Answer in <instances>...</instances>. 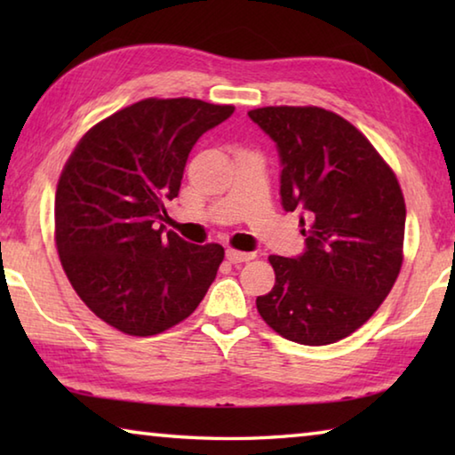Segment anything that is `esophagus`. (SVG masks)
<instances>
[{
	"mask_svg": "<svg viewBox=\"0 0 455 455\" xmlns=\"http://www.w3.org/2000/svg\"><path fill=\"white\" fill-rule=\"evenodd\" d=\"M255 257H257L255 252H241V251H235V249H227V259H228L233 265L246 263V260H252Z\"/></svg>",
	"mask_w": 455,
	"mask_h": 455,
	"instance_id": "obj_1",
	"label": "esophagus"
}]
</instances>
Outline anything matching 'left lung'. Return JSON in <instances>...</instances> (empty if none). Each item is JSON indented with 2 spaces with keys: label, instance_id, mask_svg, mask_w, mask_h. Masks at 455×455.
Masks as SVG:
<instances>
[{
  "label": "left lung",
  "instance_id": "obj_1",
  "mask_svg": "<svg viewBox=\"0 0 455 455\" xmlns=\"http://www.w3.org/2000/svg\"><path fill=\"white\" fill-rule=\"evenodd\" d=\"M249 118L281 160V203L303 211L305 251L271 255L275 287L257 297L268 327L289 341L329 345L379 309L403 260L405 203L371 142L317 106H267Z\"/></svg>",
  "mask_w": 455,
  "mask_h": 455
}]
</instances>
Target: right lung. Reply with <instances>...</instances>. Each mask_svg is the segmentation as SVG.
<instances>
[{"instance_id": "right-lung-1", "label": "right lung", "mask_w": 455, "mask_h": 455, "mask_svg": "<svg viewBox=\"0 0 455 455\" xmlns=\"http://www.w3.org/2000/svg\"><path fill=\"white\" fill-rule=\"evenodd\" d=\"M235 112L203 100H140L76 146L56 190L61 267L88 309L134 337L174 327L203 301L220 244L164 235L192 146Z\"/></svg>"}]
</instances>
